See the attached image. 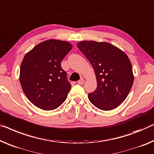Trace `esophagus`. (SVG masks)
I'll use <instances>...</instances> for the list:
<instances>
[{"label": "esophagus", "instance_id": "obj_1", "mask_svg": "<svg viewBox=\"0 0 154 154\" xmlns=\"http://www.w3.org/2000/svg\"><path fill=\"white\" fill-rule=\"evenodd\" d=\"M84 83V79H83V78H82L79 81H78V84H79V85H82Z\"/></svg>", "mask_w": 154, "mask_h": 154}]
</instances>
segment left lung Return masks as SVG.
<instances>
[{
  "label": "left lung",
  "mask_w": 154,
  "mask_h": 154,
  "mask_svg": "<svg viewBox=\"0 0 154 154\" xmlns=\"http://www.w3.org/2000/svg\"><path fill=\"white\" fill-rule=\"evenodd\" d=\"M95 72L97 88L88 94L90 102L110 111L124 102L134 84L132 66L125 52L106 42L83 41L77 44Z\"/></svg>",
  "instance_id": "left-lung-1"
}]
</instances>
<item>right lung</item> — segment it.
I'll use <instances>...</instances> for the list:
<instances>
[{"label": "right lung", "instance_id": "1", "mask_svg": "<svg viewBox=\"0 0 154 154\" xmlns=\"http://www.w3.org/2000/svg\"><path fill=\"white\" fill-rule=\"evenodd\" d=\"M72 48L67 41H43L25 55L20 68L22 89L34 105L45 111L63 104L71 89L67 75L61 66Z\"/></svg>", "mask_w": 154, "mask_h": 154}]
</instances>
